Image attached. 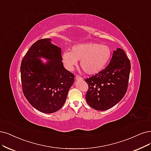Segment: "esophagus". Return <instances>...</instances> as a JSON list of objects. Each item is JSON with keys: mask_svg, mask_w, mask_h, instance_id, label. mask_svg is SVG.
<instances>
[{"mask_svg": "<svg viewBox=\"0 0 151 151\" xmlns=\"http://www.w3.org/2000/svg\"><path fill=\"white\" fill-rule=\"evenodd\" d=\"M75 79H76V80H82V78H81V77L79 76L76 75V76H75Z\"/></svg>", "mask_w": 151, "mask_h": 151, "instance_id": "34e87169", "label": "esophagus"}]
</instances>
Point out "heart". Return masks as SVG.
<instances>
[{
  "instance_id": "1",
  "label": "heart",
  "mask_w": 151,
  "mask_h": 151,
  "mask_svg": "<svg viewBox=\"0 0 151 151\" xmlns=\"http://www.w3.org/2000/svg\"><path fill=\"white\" fill-rule=\"evenodd\" d=\"M111 57V50L106 45L87 42L76 45L70 52L62 54V61L66 70L72 71L80 60L81 68L88 75L101 71Z\"/></svg>"
}]
</instances>
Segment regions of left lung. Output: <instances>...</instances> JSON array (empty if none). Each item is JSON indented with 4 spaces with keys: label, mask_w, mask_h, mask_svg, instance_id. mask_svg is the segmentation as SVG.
<instances>
[{
    "label": "left lung",
    "mask_w": 151,
    "mask_h": 151,
    "mask_svg": "<svg viewBox=\"0 0 151 151\" xmlns=\"http://www.w3.org/2000/svg\"><path fill=\"white\" fill-rule=\"evenodd\" d=\"M130 71L129 60L124 50L118 48L106 68L85 80L89 87L86 94L88 105L105 111L118 104L126 93Z\"/></svg>",
    "instance_id": "8db88e82"
}]
</instances>
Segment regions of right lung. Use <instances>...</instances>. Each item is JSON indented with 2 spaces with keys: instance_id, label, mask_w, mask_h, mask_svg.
<instances>
[{
  "instance_id": "1",
  "label": "right lung",
  "mask_w": 151,
  "mask_h": 151,
  "mask_svg": "<svg viewBox=\"0 0 151 151\" xmlns=\"http://www.w3.org/2000/svg\"><path fill=\"white\" fill-rule=\"evenodd\" d=\"M20 72L25 97L44 113H55L63 106L75 81L74 75L64 68L61 48L51 38L32 45L22 61Z\"/></svg>"
}]
</instances>
